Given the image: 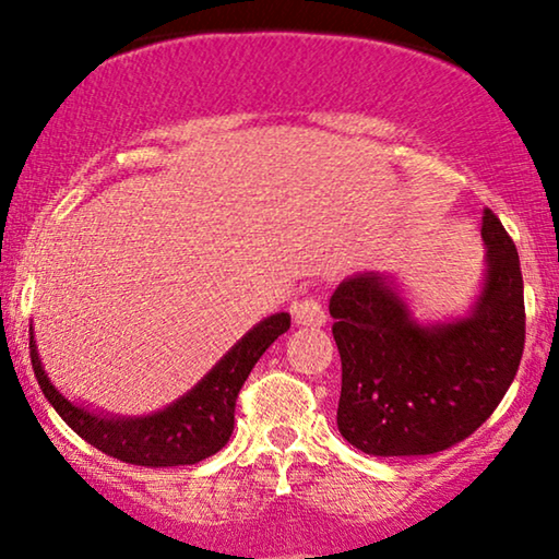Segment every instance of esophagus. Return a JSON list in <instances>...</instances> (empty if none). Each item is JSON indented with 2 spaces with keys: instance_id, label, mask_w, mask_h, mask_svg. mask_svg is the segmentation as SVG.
<instances>
[{
  "instance_id": "34e87169",
  "label": "esophagus",
  "mask_w": 559,
  "mask_h": 559,
  "mask_svg": "<svg viewBox=\"0 0 559 559\" xmlns=\"http://www.w3.org/2000/svg\"><path fill=\"white\" fill-rule=\"evenodd\" d=\"M293 314H295V322L299 328H322L328 320L325 307H322L318 297L297 299V302L293 305Z\"/></svg>"
}]
</instances>
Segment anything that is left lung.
Segmentation results:
<instances>
[{
    "instance_id": "8db88e82",
    "label": "left lung",
    "mask_w": 559,
    "mask_h": 559,
    "mask_svg": "<svg viewBox=\"0 0 559 559\" xmlns=\"http://www.w3.org/2000/svg\"><path fill=\"white\" fill-rule=\"evenodd\" d=\"M487 270L472 310L418 322L395 277L360 272L330 299L343 362L337 428L370 456L436 454L472 436L512 385L524 350L520 254L484 209Z\"/></svg>"
}]
</instances>
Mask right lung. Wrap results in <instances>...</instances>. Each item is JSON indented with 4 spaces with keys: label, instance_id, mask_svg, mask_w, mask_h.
I'll use <instances>...</instances> for the list:
<instances>
[{
    "label": "right lung",
    "instance_id": "add662e5",
    "mask_svg": "<svg viewBox=\"0 0 559 559\" xmlns=\"http://www.w3.org/2000/svg\"><path fill=\"white\" fill-rule=\"evenodd\" d=\"M287 330V312L257 322L189 393L151 416H110L64 399L45 373L32 328L29 358L45 399L80 439L126 464L164 468L199 464L224 449L234 431V406L241 385L266 347Z\"/></svg>",
    "mask_w": 559,
    "mask_h": 559
}]
</instances>
